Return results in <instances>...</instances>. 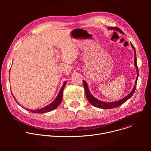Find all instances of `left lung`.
Listing matches in <instances>:
<instances>
[{"label":"left lung","mask_w":151,"mask_h":151,"mask_svg":"<svg viewBox=\"0 0 151 151\" xmlns=\"http://www.w3.org/2000/svg\"><path fill=\"white\" fill-rule=\"evenodd\" d=\"M107 29H108V30H114V31H118V32L124 35L123 32L119 28H118L116 27H107ZM131 46H132V48L134 50V66L136 69V71H137V78L136 79L135 83H134V87L133 88L132 90L128 95L125 96L124 97H123L121 100H117V101H111V102L110 101H108V102H107V101H101V100L96 99L95 97H94L91 94V93L89 90L88 87V83H87V82L85 81L84 80H83V87H84V90H85V91L86 97H87L88 101L93 106H94L96 107H98V108L103 109H109L116 108V107L122 105L123 103H124L125 101H127L129 99H130L132 97V96L133 95V94L135 91V90L136 88V84H137V79H138V76H139V70H138V68H137V58H136V50H135V48L133 45L132 44H131Z\"/></svg>","instance_id":"1"}]
</instances>
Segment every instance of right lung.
<instances>
[{
  "mask_svg": "<svg viewBox=\"0 0 151 151\" xmlns=\"http://www.w3.org/2000/svg\"><path fill=\"white\" fill-rule=\"evenodd\" d=\"M9 72H10V71H9ZM67 82H68V81L64 82V83H63V85H62V87H61V89H60V91H59V93H58L57 96L56 97V98L54 100V101H53L52 102H51L50 104H48L47 106H45V107H42V108H41V109H34V110H33V109H29L26 108V107L22 106H21V105L17 101V100L15 99V97H14L13 94H12V93H12V96H13V97L14 98L15 100L16 101V102H17L19 106H21V107H23V109L27 110V111H29V112H32V113H36V114H44V113H47V112H50V111H52L55 109L57 108V107L60 105V104L61 102L62 99H63V90H64V87H65V86H66V83H67Z\"/></svg>",
  "mask_w": 151,
  "mask_h": 151,
  "instance_id": "add662e5",
  "label": "right lung"
}]
</instances>
